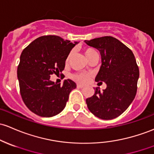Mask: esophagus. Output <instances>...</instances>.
Returning a JSON list of instances; mask_svg holds the SVG:
<instances>
[{
  "label": "esophagus",
  "instance_id": "34e87169",
  "mask_svg": "<svg viewBox=\"0 0 154 154\" xmlns=\"http://www.w3.org/2000/svg\"><path fill=\"white\" fill-rule=\"evenodd\" d=\"M77 87L78 88H83L84 85H82V84H77Z\"/></svg>",
  "mask_w": 154,
  "mask_h": 154
}]
</instances>
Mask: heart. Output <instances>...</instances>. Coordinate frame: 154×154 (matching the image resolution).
Here are the masks:
<instances>
[{"instance_id": "heart-1", "label": "heart", "mask_w": 154, "mask_h": 154, "mask_svg": "<svg viewBox=\"0 0 154 154\" xmlns=\"http://www.w3.org/2000/svg\"><path fill=\"white\" fill-rule=\"evenodd\" d=\"M84 53L85 54L86 57L88 59L89 61L91 60L93 58L97 57V54L96 51L95 49H93L92 48H85L84 49ZM71 54H70L67 57V59H66V62H68L69 59H70ZM92 77V74L90 72H80V73H76L75 75H72V78L75 79L77 82H80V83H87V82L90 81V79Z\"/></svg>"}]
</instances>
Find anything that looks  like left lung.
Returning <instances> with one entry per match:
<instances>
[{
    "mask_svg": "<svg viewBox=\"0 0 154 154\" xmlns=\"http://www.w3.org/2000/svg\"><path fill=\"white\" fill-rule=\"evenodd\" d=\"M85 42L100 51L102 64L95 82H104L107 85L102 92L95 88V94L86 99L87 107L100 119L116 118L128 109L137 94L140 71L134 55L126 45L111 36Z\"/></svg>",
    "mask_w": 154,
    "mask_h": 154,
    "instance_id": "obj_1",
    "label": "left lung"
}]
</instances>
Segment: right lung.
<instances>
[{
	"label": "right lung",
	"instance_id": "right-lung-1",
	"mask_svg": "<svg viewBox=\"0 0 154 154\" xmlns=\"http://www.w3.org/2000/svg\"><path fill=\"white\" fill-rule=\"evenodd\" d=\"M78 43L55 35L38 37L23 49L17 67L20 92L26 106L40 117H50L65 107L69 95L76 84L70 79L62 85L50 80L61 75L65 61Z\"/></svg>",
	"mask_w": 154,
	"mask_h": 154
}]
</instances>
